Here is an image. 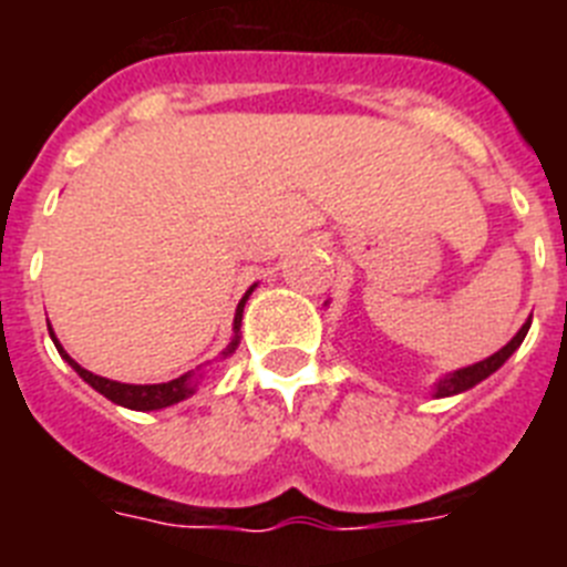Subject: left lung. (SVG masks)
I'll use <instances>...</instances> for the list:
<instances>
[{
	"label": "left lung",
	"mask_w": 567,
	"mask_h": 567,
	"mask_svg": "<svg viewBox=\"0 0 567 567\" xmlns=\"http://www.w3.org/2000/svg\"><path fill=\"white\" fill-rule=\"evenodd\" d=\"M528 329H530V320H525L523 329H519V332L514 334V338H511V343H505L503 349H499V352H494V354H491V358L480 360V363L468 365V369H460V372H454V374H449V378L440 380V383H437V398H449V394L465 392V389H471V385H477L480 380H485V378H488V374L497 372L499 365H503L505 360L511 358V354L517 352L519 343H523L525 334H528Z\"/></svg>",
	"instance_id": "8db88e82"
}]
</instances>
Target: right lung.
<instances>
[{"label": "right lung", "instance_id": "obj_1", "mask_svg": "<svg viewBox=\"0 0 567 567\" xmlns=\"http://www.w3.org/2000/svg\"><path fill=\"white\" fill-rule=\"evenodd\" d=\"M249 292H252V289H249ZM249 292L244 295V300L238 303V312H235V329L240 327V315H244V303H247ZM50 338H53V329H50ZM53 343H56L59 354H62V358L68 360L73 369H76L79 378L87 380V383L93 385L96 392H102L107 400H113V403H118V405H127V409H135V412H153V409H167V405H173V403H178V400L189 398V394H193V389H195L193 374H182V378L167 380V383H153V385H133V383H118V380L99 378V374L87 372V369H82L76 360L70 358L62 346H59L56 338H53ZM235 346H238V338H233V343L227 346L224 358L235 352Z\"/></svg>", "mask_w": 567, "mask_h": 567}]
</instances>
